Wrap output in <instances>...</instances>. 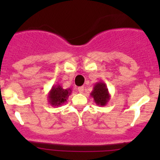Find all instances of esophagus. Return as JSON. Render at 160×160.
<instances>
[{"label": "esophagus", "instance_id": "1", "mask_svg": "<svg viewBox=\"0 0 160 160\" xmlns=\"http://www.w3.org/2000/svg\"><path fill=\"white\" fill-rule=\"evenodd\" d=\"M78 91H79V93H82L83 92V90H84V88H83V87H79L78 88Z\"/></svg>", "mask_w": 160, "mask_h": 160}]
</instances>
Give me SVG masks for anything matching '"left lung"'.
I'll return each instance as SVG.
<instances>
[{"label":"left lung","mask_w":160,"mask_h":160,"mask_svg":"<svg viewBox=\"0 0 160 160\" xmlns=\"http://www.w3.org/2000/svg\"><path fill=\"white\" fill-rule=\"evenodd\" d=\"M90 96L93 98V101L97 105L105 106L111 98L107 85L104 82H98L93 86Z\"/></svg>","instance_id":"left-lung-1"}]
</instances>
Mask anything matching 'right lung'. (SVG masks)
Instances as JSON below:
<instances>
[{"mask_svg":"<svg viewBox=\"0 0 160 160\" xmlns=\"http://www.w3.org/2000/svg\"><path fill=\"white\" fill-rule=\"evenodd\" d=\"M71 93L70 88L63 89L61 85H53L48 93V102L52 107H59L67 102Z\"/></svg>","mask_w":160,"mask_h":160,"instance_id":"1","label":"right lung"}]
</instances>
